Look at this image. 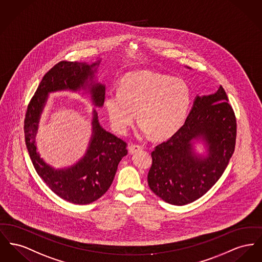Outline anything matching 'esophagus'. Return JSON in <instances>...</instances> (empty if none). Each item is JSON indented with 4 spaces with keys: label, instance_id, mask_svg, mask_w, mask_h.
Returning <instances> with one entry per match:
<instances>
[{
    "label": "esophagus",
    "instance_id": "1",
    "mask_svg": "<svg viewBox=\"0 0 262 262\" xmlns=\"http://www.w3.org/2000/svg\"><path fill=\"white\" fill-rule=\"evenodd\" d=\"M141 148H142V147H141V145H139V144H132V145H129V147H128V151H129V154H135V152H137V151H139Z\"/></svg>",
    "mask_w": 262,
    "mask_h": 262
}]
</instances>
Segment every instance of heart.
<instances>
[{"label":"heart","instance_id":"heart-1","mask_svg":"<svg viewBox=\"0 0 262 262\" xmlns=\"http://www.w3.org/2000/svg\"><path fill=\"white\" fill-rule=\"evenodd\" d=\"M191 103V92L184 80L149 70L126 74L119 90H111L105 107L113 127L125 134L138 111L140 130L163 139L184 123Z\"/></svg>","mask_w":262,"mask_h":262}]
</instances>
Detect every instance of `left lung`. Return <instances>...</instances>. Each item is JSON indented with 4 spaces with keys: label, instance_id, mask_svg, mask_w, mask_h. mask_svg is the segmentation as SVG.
Instances as JSON below:
<instances>
[{
    "label": "left lung",
    "instance_id": "left-lung-1",
    "mask_svg": "<svg viewBox=\"0 0 262 262\" xmlns=\"http://www.w3.org/2000/svg\"><path fill=\"white\" fill-rule=\"evenodd\" d=\"M201 137L208 156L192 152L191 140ZM236 119L221 86L213 95L197 96L184 124L151 152L147 182L155 195L176 206L201 198L221 178L234 151Z\"/></svg>",
    "mask_w": 262,
    "mask_h": 262
}]
</instances>
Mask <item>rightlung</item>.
<instances>
[{"label": "right lung", "instance_id": "obj_1", "mask_svg": "<svg viewBox=\"0 0 262 262\" xmlns=\"http://www.w3.org/2000/svg\"><path fill=\"white\" fill-rule=\"evenodd\" d=\"M99 63L97 61L89 65L60 61L55 64L39 83L28 105L25 118V139L34 169L53 193L63 200L76 205L90 204L108 191L120 161L127 154V143L105 130L98 122L97 113L94 112L93 138L86 155L68 169L54 170L36 152L34 136L47 94L64 89L75 91L88 84V79L92 82L93 67ZM90 86L94 104L102 107L105 102V86L92 83Z\"/></svg>", "mask_w": 262, "mask_h": 262}]
</instances>
